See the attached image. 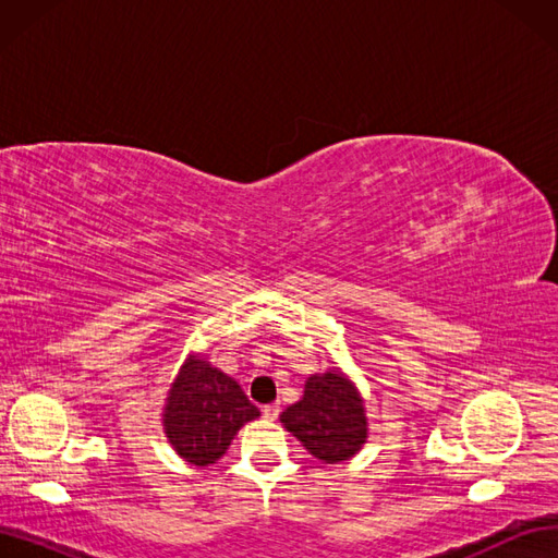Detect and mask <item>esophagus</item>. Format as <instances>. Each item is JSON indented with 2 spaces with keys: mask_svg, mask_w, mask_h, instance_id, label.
<instances>
[{
  "mask_svg": "<svg viewBox=\"0 0 558 558\" xmlns=\"http://www.w3.org/2000/svg\"><path fill=\"white\" fill-rule=\"evenodd\" d=\"M279 404H265V408H263V416L267 418V421H275L277 416H279Z\"/></svg>",
  "mask_w": 558,
  "mask_h": 558,
  "instance_id": "1",
  "label": "esophagus"
}]
</instances>
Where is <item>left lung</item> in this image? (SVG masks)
<instances>
[{"label": "left lung", "mask_w": 558, "mask_h": 558, "mask_svg": "<svg viewBox=\"0 0 558 558\" xmlns=\"http://www.w3.org/2000/svg\"><path fill=\"white\" fill-rule=\"evenodd\" d=\"M279 418L302 447L326 463L351 459L367 440L363 398L337 367L312 375L305 384V396L286 408Z\"/></svg>", "instance_id": "1"}]
</instances>
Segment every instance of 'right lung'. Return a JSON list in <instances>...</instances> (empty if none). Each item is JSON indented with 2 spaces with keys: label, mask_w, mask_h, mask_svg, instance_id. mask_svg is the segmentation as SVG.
Wrapping results in <instances>:
<instances>
[{
  "label": "right lung",
  "mask_w": 558,
  "mask_h": 558,
  "mask_svg": "<svg viewBox=\"0 0 558 558\" xmlns=\"http://www.w3.org/2000/svg\"><path fill=\"white\" fill-rule=\"evenodd\" d=\"M260 416L242 386L211 367L205 356H189L172 381L162 412L165 435L183 461L197 468L216 463L232 437Z\"/></svg>",
  "instance_id": "add662e5"
}]
</instances>
